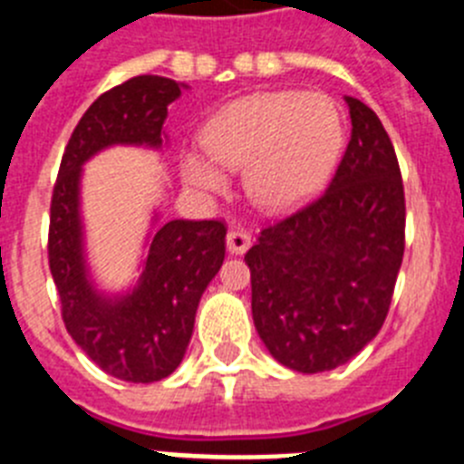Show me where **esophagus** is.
<instances>
[{
	"label": "esophagus",
	"instance_id": "esophagus-1",
	"mask_svg": "<svg viewBox=\"0 0 464 464\" xmlns=\"http://www.w3.org/2000/svg\"><path fill=\"white\" fill-rule=\"evenodd\" d=\"M225 241H227V251L235 253V256H239V253H246L248 251V246H251V237L246 235L244 229H229L227 237H225Z\"/></svg>",
	"mask_w": 464,
	"mask_h": 464
}]
</instances>
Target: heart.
I'll list each match as a JSON object with an SVG mask.
<instances>
[{"instance_id":"obj_1","label":"heart","mask_w":464,"mask_h":464,"mask_svg":"<svg viewBox=\"0 0 464 464\" xmlns=\"http://www.w3.org/2000/svg\"><path fill=\"white\" fill-rule=\"evenodd\" d=\"M343 134L342 111L327 94H253L207 122L202 143L211 160L186 155L183 174L199 190L223 192L227 179L219 167L244 169L246 195L257 207L281 211L325 183L343 149Z\"/></svg>"}]
</instances>
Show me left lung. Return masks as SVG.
<instances>
[{"mask_svg":"<svg viewBox=\"0 0 464 464\" xmlns=\"http://www.w3.org/2000/svg\"><path fill=\"white\" fill-rule=\"evenodd\" d=\"M351 141L327 190L267 225L246 253L253 323L302 374L334 370L379 334L404 256V186L379 116L346 97Z\"/></svg>","mask_w":464,"mask_h":464,"instance_id":"left-lung-1","label":"left lung"}]
</instances>
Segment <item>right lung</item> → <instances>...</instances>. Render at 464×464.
Listing matches in <instances>:
<instances>
[{"instance_id":"add662e5","label":"right lung","mask_w":464,"mask_h":464,"mask_svg":"<svg viewBox=\"0 0 464 464\" xmlns=\"http://www.w3.org/2000/svg\"><path fill=\"white\" fill-rule=\"evenodd\" d=\"M181 85L165 76H134L90 104L64 149L53 186L48 265L72 339L106 374L153 383L181 364L202 293L225 257L223 220H169L155 232L139 285L109 299L92 288L79 216L81 167L113 143L162 146L167 106Z\"/></svg>"}]
</instances>
